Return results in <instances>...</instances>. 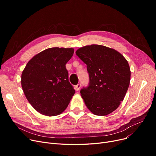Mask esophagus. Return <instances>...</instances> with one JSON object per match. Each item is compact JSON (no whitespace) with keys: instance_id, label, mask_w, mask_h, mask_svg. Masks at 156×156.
<instances>
[{"instance_id":"34e87169","label":"esophagus","mask_w":156,"mask_h":156,"mask_svg":"<svg viewBox=\"0 0 156 156\" xmlns=\"http://www.w3.org/2000/svg\"><path fill=\"white\" fill-rule=\"evenodd\" d=\"M80 87H81V85L80 84V83H78V85H76V86H75V90L76 91H78L80 89Z\"/></svg>"}]
</instances>
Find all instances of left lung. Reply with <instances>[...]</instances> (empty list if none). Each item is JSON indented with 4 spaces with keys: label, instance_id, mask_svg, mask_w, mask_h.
<instances>
[{
    "label": "left lung",
    "instance_id": "left-lung-1",
    "mask_svg": "<svg viewBox=\"0 0 156 156\" xmlns=\"http://www.w3.org/2000/svg\"><path fill=\"white\" fill-rule=\"evenodd\" d=\"M76 54L86 64L90 83L81 96L92 113L106 116L123 101L131 77L127 60L115 49L93 44L78 48Z\"/></svg>",
    "mask_w": 156,
    "mask_h": 156
}]
</instances>
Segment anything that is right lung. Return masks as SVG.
<instances>
[{
    "label": "right lung",
    "instance_id": "1",
    "mask_svg": "<svg viewBox=\"0 0 156 156\" xmlns=\"http://www.w3.org/2000/svg\"><path fill=\"white\" fill-rule=\"evenodd\" d=\"M74 51L63 47L45 49L33 57L22 72L23 92L32 107L43 115H59L75 93L66 68Z\"/></svg>",
    "mask_w": 156,
    "mask_h": 156
}]
</instances>
